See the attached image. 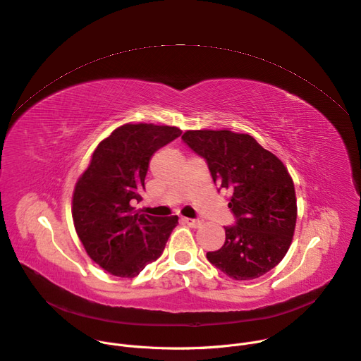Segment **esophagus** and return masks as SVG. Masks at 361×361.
<instances>
[{"instance_id":"obj_1","label":"esophagus","mask_w":361,"mask_h":361,"mask_svg":"<svg viewBox=\"0 0 361 361\" xmlns=\"http://www.w3.org/2000/svg\"><path fill=\"white\" fill-rule=\"evenodd\" d=\"M183 221L185 223V224H188L190 227H199V226H202V220L200 219H183Z\"/></svg>"}]
</instances>
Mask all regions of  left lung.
<instances>
[{
	"instance_id": "1",
	"label": "left lung",
	"mask_w": 361,
	"mask_h": 361,
	"mask_svg": "<svg viewBox=\"0 0 361 361\" xmlns=\"http://www.w3.org/2000/svg\"><path fill=\"white\" fill-rule=\"evenodd\" d=\"M181 140L204 158L217 191L232 192L224 245L207 252L212 265L236 281L274 269L286 255L297 223L293 181L272 152L247 134L232 130H187Z\"/></svg>"
}]
</instances>
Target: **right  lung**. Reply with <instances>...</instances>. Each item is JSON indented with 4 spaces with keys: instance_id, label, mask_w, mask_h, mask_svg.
<instances>
[{
    "instance_id": "add662e5",
    "label": "right lung",
    "mask_w": 361,
    "mask_h": 361,
    "mask_svg": "<svg viewBox=\"0 0 361 361\" xmlns=\"http://www.w3.org/2000/svg\"><path fill=\"white\" fill-rule=\"evenodd\" d=\"M181 135L176 126L126 123L92 155L73 192V221L87 255L111 275L137 276L157 260L178 223L177 216L134 212L142 200L145 176L155 151Z\"/></svg>"
}]
</instances>
